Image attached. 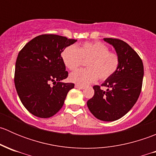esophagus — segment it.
I'll use <instances>...</instances> for the list:
<instances>
[{
    "label": "esophagus",
    "instance_id": "34e87169",
    "mask_svg": "<svg viewBox=\"0 0 156 156\" xmlns=\"http://www.w3.org/2000/svg\"><path fill=\"white\" fill-rule=\"evenodd\" d=\"M75 88H78V89H81V90L84 89V86L79 85V84H75Z\"/></svg>",
    "mask_w": 156,
    "mask_h": 156
}]
</instances>
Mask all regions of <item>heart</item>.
Listing matches in <instances>:
<instances>
[{"label": "heart", "instance_id": "heart-1", "mask_svg": "<svg viewBox=\"0 0 156 156\" xmlns=\"http://www.w3.org/2000/svg\"><path fill=\"white\" fill-rule=\"evenodd\" d=\"M61 59L69 70H75L87 60V69H79L69 75V80L81 86L92 84L100 78L106 80L117 71L119 57L115 52L109 51L108 48L101 42H85L81 45L66 47L61 53Z\"/></svg>", "mask_w": 156, "mask_h": 156}]
</instances>
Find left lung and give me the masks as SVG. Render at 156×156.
<instances>
[{"label":"left lung","instance_id":"8db88e82","mask_svg":"<svg viewBox=\"0 0 156 156\" xmlns=\"http://www.w3.org/2000/svg\"><path fill=\"white\" fill-rule=\"evenodd\" d=\"M112 45L119 57L117 71L102 84L106 91L94 86V95L87 101L90 112L97 119L113 122L123 117L134 106L140 94L144 78L142 59L126 42L116 38H103Z\"/></svg>","mask_w":156,"mask_h":156}]
</instances>
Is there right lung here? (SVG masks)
<instances>
[{"label":"right lung","instance_id":"obj_1","mask_svg":"<svg viewBox=\"0 0 156 156\" xmlns=\"http://www.w3.org/2000/svg\"><path fill=\"white\" fill-rule=\"evenodd\" d=\"M76 41L56 34H41L28 42L19 53L15 87L23 106L34 115L42 119L54 115L74 88L73 83L61 81L68 77L61 53Z\"/></svg>","mask_w":156,"mask_h":156}]
</instances>
